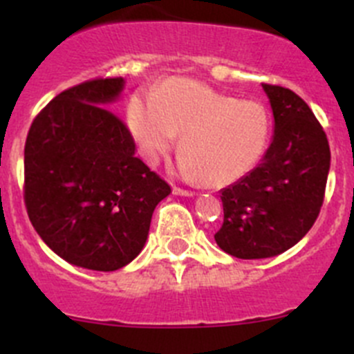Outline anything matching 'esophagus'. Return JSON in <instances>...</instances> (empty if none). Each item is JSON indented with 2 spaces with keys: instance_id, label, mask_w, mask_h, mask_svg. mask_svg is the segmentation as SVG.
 Here are the masks:
<instances>
[{
  "instance_id": "esophagus-1",
  "label": "esophagus",
  "mask_w": 354,
  "mask_h": 354,
  "mask_svg": "<svg viewBox=\"0 0 354 354\" xmlns=\"http://www.w3.org/2000/svg\"><path fill=\"white\" fill-rule=\"evenodd\" d=\"M173 194H174V195H181V197H194L195 192H192V190H183V188L174 187V188H173Z\"/></svg>"
}]
</instances>
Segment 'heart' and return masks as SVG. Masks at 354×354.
I'll list each match as a JSON object with an SVG mask.
<instances>
[{
  "label": "heart",
  "instance_id": "b5f03b06",
  "mask_svg": "<svg viewBox=\"0 0 354 354\" xmlns=\"http://www.w3.org/2000/svg\"><path fill=\"white\" fill-rule=\"evenodd\" d=\"M128 128L150 166L171 152L180 135V174L212 187L249 174L272 138V118L261 102L236 100L190 77L167 79L153 98L135 95L128 107Z\"/></svg>",
  "mask_w": 354,
  "mask_h": 354
}]
</instances>
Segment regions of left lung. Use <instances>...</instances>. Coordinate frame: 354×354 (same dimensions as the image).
Segmentation results:
<instances>
[{
	"mask_svg": "<svg viewBox=\"0 0 354 354\" xmlns=\"http://www.w3.org/2000/svg\"><path fill=\"white\" fill-rule=\"evenodd\" d=\"M273 138L261 162L221 190L216 243L239 259H264L296 245L317 221L330 169L327 135L306 102L282 86L263 84Z\"/></svg>",
	"mask_w": 354,
	"mask_h": 354,
	"instance_id": "left-lung-1",
	"label": "left lung"
}]
</instances>
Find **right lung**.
I'll return each mask as SVG.
<instances>
[{
    "label": "right lung",
    "mask_w": 354,
    "mask_h": 354,
    "mask_svg": "<svg viewBox=\"0 0 354 354\" xmlns=\"http://www.w3.org/2000/svg\"><path fill=\"white\" fill-rule=\"evenodd\" d=\"M124 82L93 79L62 91L32 121L24 150L34 230L62 259L95 272H115L142 252L153 209L171 194L107 109Z\"/></svg>",
    "instance_id": "right-lung-1"
}]
</instances>
